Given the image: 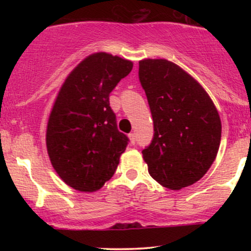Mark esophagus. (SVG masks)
I'll return each mask as SVG.
<instances>
[{"label":"esophagus","instance_id":"34e87169","mask_svg":"<svg viewBox=\"0 0 251 251\" xmlns=\"http://www.w3.org/2000/svg\"><path fill=\"white\" fill-rule=\"evenodd\" d=\"M128 138H129V142H131L132 145H134V144H135V134L134 133H129Z\"/></svg>","mask_w":251,"mask_h":251}]
</instances>
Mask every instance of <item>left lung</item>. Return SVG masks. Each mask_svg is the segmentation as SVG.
I'll list each match as a JSON object with an SVG mask.
<instances>
[{"instance_id":"1","label":"left lung","mask_w":251,"mask_h":251,"mask_svg":"<svg viewBox=\"0 0 251 251\" xmlns=\"http://www.w3.org/2000/svg\"><path fill=\"white\" fill-rule=\"evenodd\" d=\"M139 80L153 119V139L143 150L149 174L180 190L200 180L221 144V118L209 94L190 74L165 59L139 61Z\"/></svg>"}]
</instances>
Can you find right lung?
<instances>
[{"instance_id":"obj_1","label":"right lung","mask_w":251,"mask_h":251,"mask_svg":"<svg viewBox=\"0 0 251 251\" xmlns=\"http://www.w3.org/2000/svg\"><path fill=\"white\" fill-rule=\"evenodd\" d=\"M133 63L94 53L71 72L50 114L46 144L51 165L71 188L93 192L111 179L128 138L118 131L109 93Z\"/></svg>"}]
</instances>
